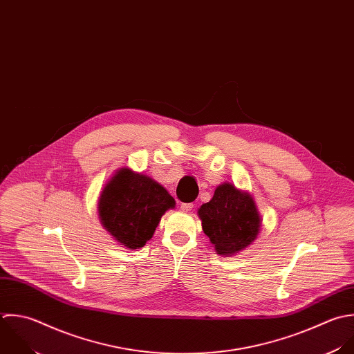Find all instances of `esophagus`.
<instances>
[{
  "mask_svg": "<svg viewBox=\"0 0 354 354\" xmlns=\"http://www.w3.org/2000/svg\"><path fill=\"white\" fill-rule=\"evenodd\" d=\"M193 207H194V204H193V203H182V204H180V209H182L183 212L192 211V209H193Z\"/></svg>",
  "mask_w": 354,
  "mask_h": 354,
  "instance_id": "34e87169",
  "label": "esophagus"
}]
</instances>
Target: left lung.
Segmentation results:
<instances>
[{
	"label": "left lung",
	"instance_id": "1",
	"mask_svg": "<svg viewBox=\"0 0 354 354\" xmlns=\"http://www.w3.org/2000/svg\"><path fill=\"white\" fill-rule=\"evenodd\" d=\"M203 230L219 255L232 257L257 239L262 219L252 196L232 183L219 185L198 209Z\"/></svg>",
	"mask_w": 354,
	"mask_h": 354
}]
</instances>
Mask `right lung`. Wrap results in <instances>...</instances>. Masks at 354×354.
I'll use <instances>...</instances> for the list:
<instances>
[{
    "label": "right lung",
    "mask_w": 354,
    "mask_h": 354,
    "mask_svg": "<svg viewBox=\"0 0 354 354\" xmlns=\"http://www.w3.org/2000/svg\"><path fill=\"white\" fill-rule=\"evenodd\" d=\"M171 208H175V200L160 183L129 168L111 176L97 203L103 227L129 250L142 248Z\"/></svg>",
    "instance_id": "add662e5"
}]
</instances>
